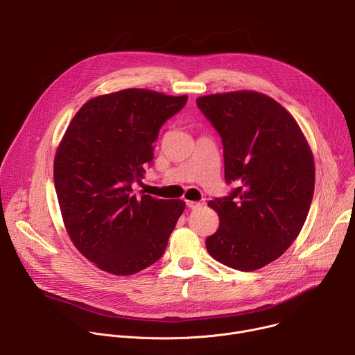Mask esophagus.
<instances>
[{"instance_id":"obj_1","label":"esophagus","mask_w":355,"mask_h":355,"mask_svg":"<svg viewBox=\"0 0 355 355\" xmlns=\"http://www.w3.org/2000/svg\"><path fill=\"white\" fill-rule=\"evenodd\" d=\"M187 205H188V208H191V209H196V208L202 207V202H196V200H187Z\"/></svg>"}]
</instances>
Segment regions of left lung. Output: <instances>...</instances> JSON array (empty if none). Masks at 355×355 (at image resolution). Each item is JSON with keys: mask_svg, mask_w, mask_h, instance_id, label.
I'll return each mask as SVG.
<instances>
[{"mask_svg": "<svg viewBox=\"0 0 355 355\" xmlns=\"http://www.w3.org/2000/svg\"><path fill=\"white\" fill-rule=\"evenodd\" d=\"M223 141L225 178L237 188L209 200L219 215L207 250L219 263L256 271L299 236L315 191V160L295 118L263 92L241 89L196 98Z\"/></svg>", "mask_w": 355, "mask_h": 355, "instance_id": "1", "label": "left lung"}]
</instances>
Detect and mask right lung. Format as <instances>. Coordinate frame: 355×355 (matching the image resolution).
<instances>
[{
    "instance_id": "right-lung-1",
    "label": "right lung",
    "mask_w": 355,
    "mask_h": 355,
    "mask_svg": "<svg viewBox=\"0 0 355 355\" xmlns=\"http://www.w3.org/2000/svg\"><path fill=\"white\" fill-rule=\"evenodd\" d=\"M187 99L121 89L87 101L67 126L53 164L58 200L70 240L96 268L126 277L164 254L185 202L139 198L132 182L144 177L162 125Z\"/></svg>"
}]
</instances>
